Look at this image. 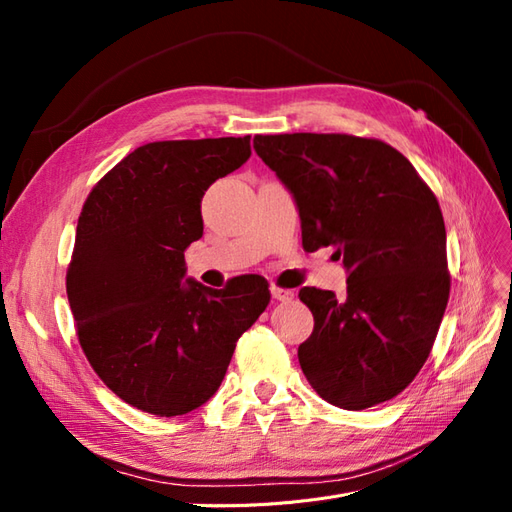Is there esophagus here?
Masks as SVG:
<instances>
[{"label": "esophagus", "mask_w": 512, "mask_h": 512, "mask_svg": "<svg viewBox=\"0 0 512 512\" xmlns=\"http://www.w3.org/2000/svg\"><path fill=\"white\" fill-rule=\"evenodd\" d=\"M271 297L275 299V301H292L294 299V290H288V288H280V286H275V284H271Z\"/></svg>", "instance_id": "1"}]
</instances>
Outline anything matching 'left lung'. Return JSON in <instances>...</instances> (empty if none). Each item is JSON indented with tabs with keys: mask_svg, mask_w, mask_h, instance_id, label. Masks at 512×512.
I'll list each match as a JSON object with an SVG mask.
<instances>
[{
	"mask_svg": "<svg viewBox=\"0 0 512 512\" xmlns=\"http://www.w3.org/2000/svg\"><path fill=\"white\" fill-rule=\"evenodd\" d=\"M297 200L307 252L335 247L346 297L305 286L314 331L299 346L312 389L344 410L397 397L436 342L451 292L436 194L397 149L352 134H256Z\"/></svg>",
	"mask_w": 512,
	"mask_h": 512,
	"instance_id": "8db88e82",
	"label": "left lung"
}]
</instances>
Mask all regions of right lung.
<instances>
[{
    "label": "right lung",
    "mask_w": 512,
    "mask_h": 512,
    "mask_svg": "<svg viewBox=\"0 0 512 512\" xmlns=\"http://www.w3.org/2000/svg\"><path fill=\"white\" fill-rule=\"evenodd\" d=\"M250 156V136L147 143L85 200L66 271L74 327L98 378L136 410L203 406L271 301L260 275L181 284L185 247L203 237L200 200Z\"/></svg>",
    "instance_id": "obj_1"
}]
</instances>
